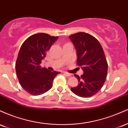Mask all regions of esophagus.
Returning a JSON list of instances; mask_svg holds the SVG:
<instances>
[{
  "label": "esophagus",
  "instance_id": "obj_1",
  "mask_svg": "<svg viewBox=\"0 0 128 128\" xmlns=\"http://www.w3.org/2000/svg\"><path fill=\"white\" fill-rule=\"evenodd\" d=\"M64 74H66V75H67V76H70L72 75V74H70V73H67V72H64Z\"/></svg>",
  "mask_w": 128,
  "mask_h": 128
}]
</instances>
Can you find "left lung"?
I'll return each mask as SVG.
<instances>
[{
    "label": "left lung",
    "mask_w": 128,
    "mask_h": 128,
    "mask_svg": "<svg viewBox=\"0 0 128 128\" xmlns=\"http://www.w3.org/2000/svg\"><path fill=\"white\" fill-rule=\"evenodd\" d=\"M74 46L78 66L84 74L79 76L78 85L71 91L82 98H90L96 94L104 86L108 72V64L99 41L86 32H78L68 36Z\"/></svg>",
    "instance_id": "1"
}]
</instances>
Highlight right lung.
I'll return each instance as SVG.
<instances>
[{"instance_id":"add662e5","label":"right lung","mask_w":128,"mask_h":128,"mask_svg":"<svg viewBox=\"0 0 128 128\" xmlns=\"http://www.w3.org/2000/svg\"><path fill=\"white\" fill-rule=\"evenodd\" d=\"M58 38V36L39 33L29 36L22 44L16 63V74L23 88L30 94L38 96L49 91L53 80L60 73L40 65Z\"/></svg>"}]
</instances>
